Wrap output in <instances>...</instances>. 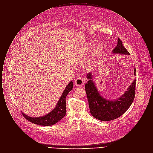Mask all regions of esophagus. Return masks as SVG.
<instances>
[{"mask_svg": "<svg viewBox=\"0 0 153 153\" xmlns=\"http://www.w3.org/2000/svg\"><path fill=\"white\" fill-rule=\"evenodd\" d=\"M74 83L77 86L81 87V86L83 85V84L84 83V81L81 77H77L74 81Z\"/></svg>", "mask_w": 153, "mask_h": 153, "instance_id": "34e87169", "label": "esophagus"}]
</instances>
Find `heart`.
Returning a JSON list of instances; mask_svg holds the SVG:
<instances>
[{
    "instance_id": "1",
    "label": "heart",
    "mask_w": 153,
    "mask_h": 153,
    "mask_svg": "<svg viewBox=\"0 0 153 153\" xmlns=\"http://www.w3.org/2000/svg\"><path fill=\"white\" fill-rule=\"evenodd\" d=\"M102 48H103V47H102V45H99L96 48L95 54H96V55H99V54L101 53Z\"/></svg>"
}]
</instances>
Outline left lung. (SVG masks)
Here are the masks:
<instances>
[{
	"mask_svg": "<svg viewBox=\"0 0 153 153\" xmlns=\"http://www.w3.org/2000/svg\"><path fill=\"white\" fill-rule=\"evenodd\" d=\"M112 52L117 54H130L129 52L124 47L122 41L119 38L117 47ZM134 74H136L135 68ZM87 78L89 80L85 85V88L90 112L95 118L102 121L112 120L122 116L129 108L135 98L136 80L133 81L123 95L117 100L109 101L99 94L94 82L92 80L91 73L88 74Z\"/></svg>",
	"mask_w": 153,
	"mask_h": 153,
	"instance_id": "1",
	"label": "left lung"
}]
</instances>
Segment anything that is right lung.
<instances>
[{
    "label": "right lung",
    "instance_id": "obj_1",
    "mask_svg": "<svg viewBox=\"0 0 153 153\" xmlns=\"http://www.w3.org/2000/svg\"><path fill=\"white\" fill-rule=\"evenodd\" d=\"M73 87V82L71 81L64 89L55 108L45 116L39 117H31L22 112L23 116L28 121L37 125L48 126L57 123L66 115V97L72 90Z\"/></svg>",
    "mask_w": 153,
    "mask_h": 153
}]
</instances>
